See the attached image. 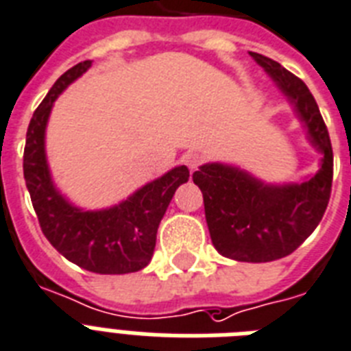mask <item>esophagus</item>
<instances>
[{"label":"esophagus","instance_id":"1","mask_svg":"<svg viewBox=\"0 0 351 351\" xmlns=\"http://www.w3.org/2000/svg\"><path fill=\"white\" fill-rule=\"evenodd\" d=\"M183 161H184V165H186V167H189L190 170L193 172V170H195V168H197L199 165L203 162V156H201V154L190 152V154H186V156H184Z\"/></svg>","mask_w":351,"mask_h":351}]
</instances>
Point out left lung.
Segmentation results:
<instances>
[{"mask_svg":"<svg viewBox=\"0 0 351 351\" xmlns=\"http://www.w3.org/2000/svg\"><path fill=\"white\" fill-rule=\"evenodd\" d=\"M287 97L319 154V170L301 181L266 183L230 162H206L193 172L215 250L241 263L287 257L317 228L330 201L333 152L326 125L308 86L277 61L250 52Z\"/></svg>","mask_w":351,"mask_h":351,"instance_id":"left-lung-1","label":"left lung"}]
</instances>
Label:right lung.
I'll use <instances>...</instances> for the list:
<instances>
[{
  "instance_id": "add662e5",
  "label": "right lung",
  "mask_w": 351,
  "mask_h": 351,
  "mask_svg": "<svg viewBox=\"0 0 351 351\" xmlns=\"http://www.w3.org/2000/svg\"><path fill=\"white\" fill-rule=\"evenodd\" d=\"M90 66L88 60L66 70L34 112L25 143V183L45 237L63 257L94 274H132L143 270L152 259L159 223L176 190L189 181L190 172L184 165L173 167L106 208H81L64 197L47 161V125L61 92Z\"/></svg>"
}]
</instances>
